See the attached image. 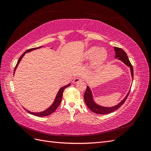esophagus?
<instances>
[{"label":"esophagus","mask_w":151,"mask_h":151,"mask_svg":"<svg viewBox=\"0 0 151 151\" xmlns=\"http://www.w3.org/2000/svg\"><path fill=\"white\" fill-rule=\"evenodd\" d=\"M81 81H83V79L80 78V77H76V78L74 80H73V82H74V83H78V82H80Z\"/></svg>","instance_id":"obj_1"}]
</instances>
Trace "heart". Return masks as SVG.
<instances>
[{"instance_id": "obj_1", "label": "heart", "mask_w": 151, "mask_h": 151, "mask_svg": "<svg viewBox=\"0 0 151 151\" xmlns=\"http://www.w3.org/2000/svg\"><path fill=\"white\" fill-rule=\"evenodd\" d=\"M107 56V52L104 48H99L97 47H92L86 50L84 54V58L91 60L94 58L96 62H103Z\"/></svg>"}]
</instances>
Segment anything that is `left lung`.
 <instances>
[{
	"label": "left lung",
	"mask_w": 151,
	"mask_h": 151,
	"mask_svg": "<svg viewBox=\"0 0 151 151\" xmlns=\"http://www.w3.org/2000/svg\"><path fill=\"white\" fill-rule=\"evenodd\" d=\"M114 49H115V58H118L119 60H122L123 63H124L125 65H127L128 67H129L130 68L132 77V78H134L133 67H132L125 52L123 49H122L120 48H118V47H114ZM129 93H130V91L129 92V93L127 94V95L126 96V97L124 98V99H123L119 104L116 105V106H113V107H109V108L99 106V105H98L96 103H95L94 102L93 99L92 93H91V91L90 88H89V86H87L86 92L84 94V101L87 105V106L89 108L90 110H91L93 112L96 113V114H99V115H104V114H108V113H110L111 112L115 111V110H116V109L119 108L126 101L128 96H129Z\"/></svg>",
	"instance_id": "8db88e82"
}]
</instances>
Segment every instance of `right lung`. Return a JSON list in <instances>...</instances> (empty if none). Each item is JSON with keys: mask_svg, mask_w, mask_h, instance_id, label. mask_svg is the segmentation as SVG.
Returning <instances> with one entry per match:
<instances>
[{"mask_svg": "<svg viewBox=\"0 0 151 151\" xmlns=\"http://www.w3.org/2000/svg\"><path fill=\"white\" fill-rule=\"evenodd\" d=\"M40 48V47H36V48H30V49H28V50H26V51L24 53H22V55L19 57V60H18V61H17V64H16V67H15V68H14V72H15V70H16V68L17 65L19 64V62L21 61V58H22V57H23V56L24 55V54H25L26 53L31 52V51H32V50H36V49ZM70 84H67V86H63V87H62V88H60V89L59 90V91H58V94H57V96H56L55 100V101H54V103H53V104H52V106H50V108H48L47 109H46V110H45V111H43V112H40V113H33V112H31V111H28V110H26V109H26V110L27 111H28V113H29L30 114H31V115H33L37 116H46L51 115L52 113H53L56 110L57 108L58 107L59 105H60V103H61V101H62V96H63V91H64V89H65V88H67V87L70 86Z\"/></svg>", "mask_w": 151, "mask_h": 151, "instance_id": "1", "label": "right lung"}]
</instances>
